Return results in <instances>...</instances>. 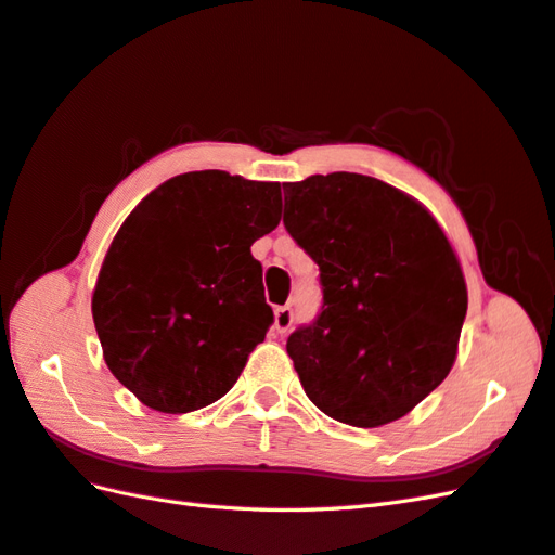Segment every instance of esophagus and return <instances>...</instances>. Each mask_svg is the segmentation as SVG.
I'll list each match as a JSON object with an SVG mask.
<instances>
[{
  "label": "esophagus",
  "mask_w": 555,
  "mask_h": 555,
  "mask_svg": "<svg viewBox=\"0 0 555 555\" xmlns=\"http://www.w3.org/2000/svg\"><path fill=\"white\" fill-rule=\"evenodd\" d=\"M293 326V309L291 307H276L274 312V328L276 333H286Z\"/></svg>",
  "instance_id": "esophagus-1"
}]
</instances>
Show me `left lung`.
Wrapping results in <instances>:
<instances>
[{"label":"left lung","instance_id":"8db88e82","mask_svg":"<svg viewBox=\"0 0 555 555\" xmlns=\"http://www.w3.org/2000/svg\"><path fill=\"white\" fill-rule=\"evenodd\" d=\"M283 227L319 264V314L286 343L307 397L357 428L402 418L452 371L466 319L444 231L406 193L354 172L283 184Z\"/></svg>","mask_w":555,"mask_h":555}]
</instances>
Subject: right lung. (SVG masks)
Segmentation results:
<instances>
[{
	"instance_id": "add662e5",
	"label": "right lung",
	"mask_w": 555,
	"mask_h": 555,
	"mask_svg": "<svg viewBox=\"0 0 555 555\" xmlns=\"http://www.w3.org/2000/svg\"><path fill=\"white\" fill-rule=\"evenodd\" d=\"M281 184L222 170L167 179L113 238L92 314L111 373L146 406L217 402L274 324L250 246L281 219Z\"/></svg>"
}]
</instances>
